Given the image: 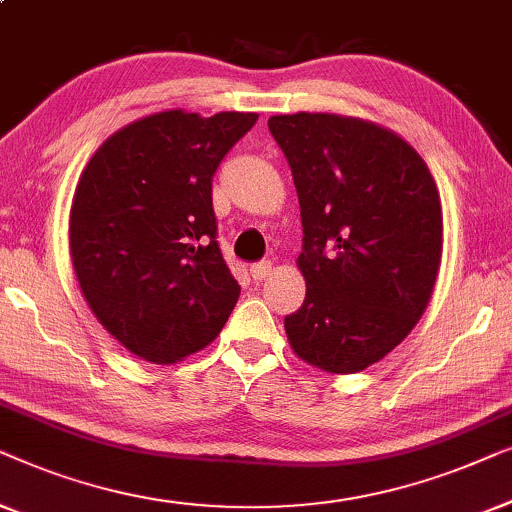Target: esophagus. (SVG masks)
I'll use <instances>...</instances> for the list:
<instances>
[{"label":"esophagus","mask_w":512,"mask_h":512,"mask_svg":"<svg viewBox=\"0 0 512 512\" xmlns=\"http://www.w3.org/2000/svg\"><path fill=\"white\" fill-rule=\"evenodd\" d=\"M271 271H273L271 262H257L250 266V276H253V280H257V283H262V280L269 278Z\"/></svg>","instance_id":"obj_1"}]
</instances>
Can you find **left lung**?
<instances>
[{
	"mask_svg": "<svg viewBox=\"0 0 512 512\" xmlns=\"http://www.w3.org/2000/svg\"><path fill=\"white\" fill-rule=\"evenodd\" d=\"M290 162L306 299L285 318L290 348L327 373L364 371L427 311L443 255L434 176L397 132L338 113L271 115Z\"/></svg>",
	"mask_w": 512,
	"mask_h": 512,
	"instance_id": "obj_1",
	"label": "left lung"
}]
</instances>
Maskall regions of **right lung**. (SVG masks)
<instances>
[{"label": "right lung", "mask_w": 512, "mask_h": 512, "mask_svg": "<svg viewBox=\"0 0 512 512\" xmlns=\"http://www.w3.org/2000/svg\"><path fill=\"white\" fill-rule=\"evenodd\" d=\"M257 118L143 115L81 171L69 211L78 287L99 325L146 362L176 364L206 348L239 299L215 241L211 181Z\"/></svg>", "instance_id": "1"}]
</instances>
